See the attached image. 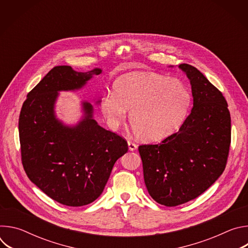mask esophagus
Here are the masks:
<instances>
[{"instance_id": "34e87169", "label": "esophagus", "mask_w": 248, "mask_h": 248, "mask_svg": "<svg viewBox=\"0 0 248 248\" xmlns=\"http://www.w3.org/2000/svg\"><path fill=\"white\" fill-rule=\"evenodd\" d=\"M127 145H128V149H129L130 151H134V150H136V149H137V144L133 143L132 141H128V142H127Z\"/></svg>"}]
</instances>
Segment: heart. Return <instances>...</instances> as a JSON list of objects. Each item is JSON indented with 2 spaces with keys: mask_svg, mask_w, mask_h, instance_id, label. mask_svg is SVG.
Returning <instances> with one entry per match:
<instances>
[{
  "mask_svg": "<svg viewBox=\"0 0 248 248\" xmlns=\"http://www.w3.org/2000/svg\"><path fill=\"white\" fill-rule=\"evenodd\" d=\"M190 105V94L178 78L134 72L120 77L113 92L101 100V112L113 128L129 121L135 133L145 141H160L184 124Z\"/></svg>",
  "mask_w": 248,
  "mask_h": 248,
  "instance_id": "obj_1",
  "label": "heart"
}]
</instances>
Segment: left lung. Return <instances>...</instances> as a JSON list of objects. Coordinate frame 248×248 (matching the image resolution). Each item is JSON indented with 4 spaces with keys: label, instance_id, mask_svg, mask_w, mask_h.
Returning a JSON list of instances; mask_svg holds the SVG:
<instances>
[{
    "label": "left lung",
    "instance_id": "obj_1",
    "mask_svg": "<svg viewBox=\"0 0 248 248\" xmlns=\"http://www.w3.org/2000/svg\"><path fill=\"white\" fill-rule=\"evenodd\" d=\"M179 68L190 81L191 113L162 143L138 147L147 190L168 207L186 203L213 185L226 168L231 144V115L222 92L196 67Z\"/></svg>",
    "mask_w": 248,
    "mask_h": 248
}]
</instances>
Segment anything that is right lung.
Here are the masks:
<instances>
[{"mask_svg":"<svg viewBox=\"0 0 248 248\" xmlns=\"http://www.w3.org/2000/svg\"><path fill=\"white\" fill-rule=\"evenodd\" d=\"M100 74L101 68L80 73L69 65L55 66L27 94L20 111L24 170L35 186L62 205L78 207L96 200L116 161L128 149L123 137L98 124L86 101L76 125H65L56 117L60 91L79 90Z\"/></svg>","mask_w":248,"mask_h":248,"instance_id":"right-lung-1","label":"right lung"}]
</instances>
